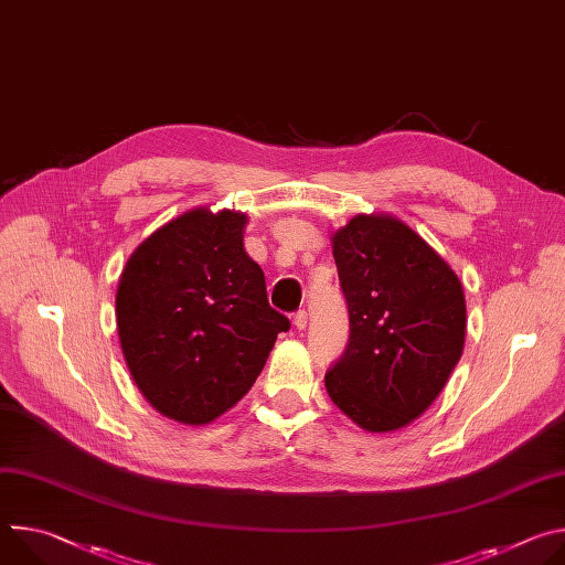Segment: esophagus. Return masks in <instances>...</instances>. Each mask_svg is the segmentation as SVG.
I'll use <instances>...</instances> for the list:
<instances>
[{"label": "esophagus", "mask_w": 565, "mask_h": 565, "mask_svg": "<svg viewBox=\"0 0 565 565\" xmlns=\"http://www.w3.org/2000/svg\"><path fill=\"white\" fill-rule=\"evenodd\" d=\"M292 324H295V329H297V331H303V329H306V324H308V315H306V310H297V312L292 315Z\"/></svg>", "instance_id": "esophagus-1"}]
</instances>
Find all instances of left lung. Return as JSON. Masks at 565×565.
<instances>
[{
  "label": "left lung",
  "mask_w": 565,
  "mask_h": 565,
  "mask_svg": "<svg viewBox=\"0 0 565 565\" xmlns=\"http://www.w3.org/2000/svg\"><path fill=\"white\" fill-rule=\"evenodd\" d=\"M331 244L351 338L327 391L364 431H397L431 407L462 355L460 279L391 214H358Z\"/></svg>",
  "instance_id": "obj_1"
}]
</instances>
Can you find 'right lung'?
<instances>
[{
	"label": "right lung",
	"mask_w": 565,
	"mask_h": 565,
	"mask_svg": "<svg viewBox=\"0 0 565 565\" xmlns=\"http://www.w3.org/2000/svg\"><path fill=\"white\" fill-rule=\"evenodd\" d=\"M248 214L194 207L160 225L127 259L116 324L129 373L149 405L210 425L262 373L288 317L244 248Z\"/></svg>",
	"instance_id": "add662e5"
}]
</instances>
